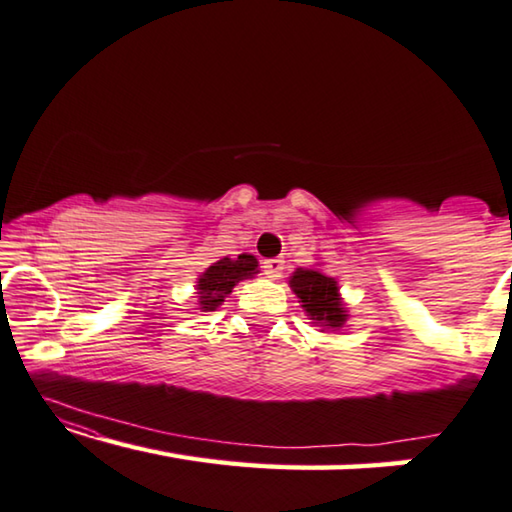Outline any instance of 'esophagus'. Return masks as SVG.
I'll list each match as a JSON object with an SVG mask.
<instances>
[{"label":"esophagus","mask_w":512,"mask_h":512,"mask_svg":"<svg viewBox=\"0 0 512 512\" xmlns=\"http://www.w3.org/2000/svg\"><path fill=\"white\" fill-rule=\"evenodd\" d=\"M282 269H285V262H282L280 257H273V259H266L264 262V273L269 276L271 280H278L282 276Z\"/></svg>","instance_id":"obj_1"}]
</instances>
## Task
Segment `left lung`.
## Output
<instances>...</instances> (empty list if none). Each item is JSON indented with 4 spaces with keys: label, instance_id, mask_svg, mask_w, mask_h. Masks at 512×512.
Wrapping results in <instances>:
<instances>
[{
    "label": "left lung",
    "instance_id": "left-lung-1",
    "mask_svg": "<svg viewBox=\"0 0 512 512\" xmlns=\"http://www.w3.org/2000/svg\"><path fill=\"white\" fill-rule=\"evenodd\" d=\"M289 287L299 296V303L312 326L322 331H340L349 322V310L342 301L338 280L322 269H296L289 276Z\"/></svg>",
    "mask_w": 512,
    "mask_h": 512
}]
</instances>
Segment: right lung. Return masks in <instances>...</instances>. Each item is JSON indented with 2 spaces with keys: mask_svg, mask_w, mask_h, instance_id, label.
I'll list each match as a JSON object with an SVG mask.
<instances>
[{
  "mask_svg": "<svg viewBox=\"0 0 512 512\" xmlns=\"http://www.w3.org/2000/svg\"><path fill=\"white\" fill-rule=\"evenodd\" d=\"M259 273V262L255 255L243 253L239 257H223L213 262L202 276H197V308L200 312H211L223 305L232 289L239 285L241 280L255 278Z\"/></svg>",
  "mask_w": 512,
  "mask_h": 512,
  "instance_id": "1",
  "label": "right lung"
}]
</instances>
